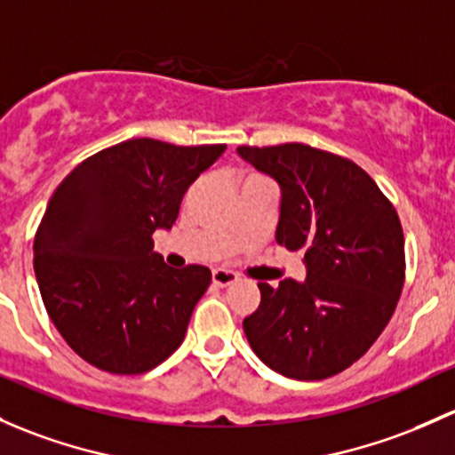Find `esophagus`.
<instances>
[{"label": "esophagus", "instance_id": "obj_1", "mask_svg": "<svg viewBox=\"0 0 455 455\" xmlns=\"http://www.w3.org/2000/svg\"><path fill=\"white\" fill-rule=\"evenodd\" d=\"M212 279H213V285H218V288H227V285L235 283L237 281V275L233 270H224V267H215L212 272Z\"/></svg>", "mask_w": 455, "mask_h": 455}]
</instances>
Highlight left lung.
Returning a JSON list of instances; mask_svg holds the SVG:
<instances>
[{
    "label": "left lung",
    "mask_w": 455,
    "mask_h": 455,
    "mask_svg": "<svg viewBox=\"0 0 455 455\" xmlns=\"http://www.w3.org/2000/svg\"><path fill=\"white\" fill-rule=\"evenodd\" d=\"M281 185L276 242L303 251L307 279L259 281L243 333L266 366L300 381L338 375L372 347L405 281L403 228L392 203L351 159L305 143L240 146Z\"/></svg>",
    "instance_id": "8db88e82"
}]
</instances>
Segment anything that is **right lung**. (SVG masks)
Instances as JSON below:
<instances>
[{"mask_svg":"<svg viewBox=\"0 0 455 455\" xmlns=\"http://www.w3.org/2000/svg\"><path fill=\"white\" fill-rule=\"evenodd\" d=\"M227 150L128 140L65 176L35 237L43 305L65 342L100 371L141 375L183 342L207 266H165L152 233L179 218L189 185Z\"/></svg>","mask_w":455,"mask_h":455,"instance_id":"obj_1","label":"right lung"}]
</instances>
